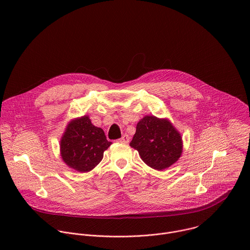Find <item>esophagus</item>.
<instances>
[{"mask_svg":"<svg viewBox=\"0 0 250 250\" xmlns=\"http://www.w3.org/2000/svg\"><path fill=\"white\" fill-rule=\"evenodd\" d=\"M129 141V136L127 134H124L120 139L119 142H122V144H128Z\"/></svg>","mask_w":250,"mask_h":250,"instance_id":"obj_1","label":"esophagus"}]
</instances>
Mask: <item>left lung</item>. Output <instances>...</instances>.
Returning a JSON list of instances; mask_svg holds the SVG:
<instances>
[{
  "instance_id": "1",
  "label": "left lung",
  "mask_w": 250,
  "mask_h": 250,
  "mask_svg": "<svg viewBox=\"0 0 250 250\" xmlns=\"http://www.w3.org/2000/svg\"><path fill=\"white\" fill-rule=\"evenodd\" d=\"M146 164L163 170L174 164L182 154L183 144L180 133L165 119L146 116L136 125L130 142Z\"/></svg>"
}]
</instances>
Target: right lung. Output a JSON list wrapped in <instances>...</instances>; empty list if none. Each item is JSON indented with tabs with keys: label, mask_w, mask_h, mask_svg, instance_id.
Returning a JSON list of instances; mask_svg holds the SVG:
<instances>
[{
	"label": "right lung",
	"mask_w": 250,
	"mask_h": 250,
	"mask_svg": "<svg viewBox=\"0 0 250 250\" xmlns=\"http://www.w3.org/2000/svg\"><path fill=\"white\" fill-rule=\"evenodd\" d=\"M112 145L104 130L95 126L88 116L70 122L60 141L63 161L79 172H89L103 159Z\"/></svg>",
	"instance_id": "1"
}]
</instances>
